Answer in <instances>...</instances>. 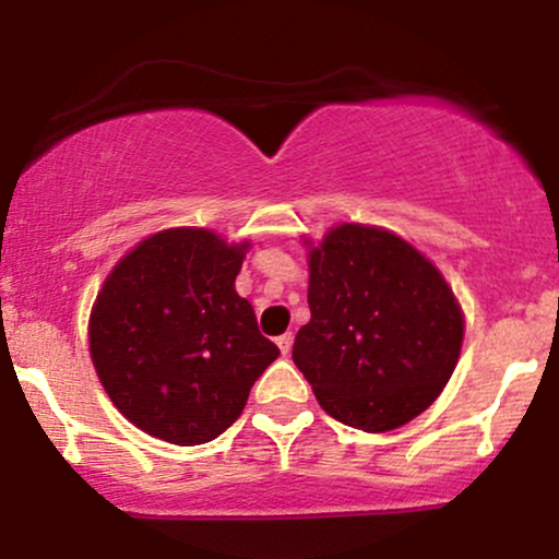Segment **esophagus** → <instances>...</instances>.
I'll return each mask as SVG.
<instances>
[{"instance_id": "1", "label": "esophagus", "mask_w": 559, "mask_h": 559, "mask_svg": "<svg viewBox=\"0 0 559 559\" xmlns=\"http://www.w3.org/2000/svg\"><path fill=\"white\" fill-rule=\"evenodd\" d=\"M275 344H278V349L284 352V355H288V352H292V344H294V333L292 331L281 333V336L275 338Z\"/></svg>"}]
</instances>
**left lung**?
<instances>
[{"label":"left lung","mask_w":559,"mask_h":559,"mask_svg":"<svg viewBox=\"0 0 559 559\" xmlns=\"http://www.w3.org/2000/svg\"><path fill=\"white\" fill-rule=\"evenodd\" d=\"M310 323L294 365L320 407L368 433L409 423L447 386L463 312L418 249L381 228H333L310 252Z\"/></svg>","instance_id":"8db88e82"}]
</instances>
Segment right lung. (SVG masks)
Here are the masks:
<instances>
[{
  "instance_id": "right-lung-1",
  "label": "right lung",
  "mask_w": 559,
  "mask_h": 559,
  "mask_svg": "<svg viewBox=\"0 0 559 559\" xmlns=\"http://www.w3.org/2000/svg\"><path fill=\"white\" fill-rule=\"evenodd\" d=\"M241 247L213 230L141 241L96 297L88 346L102 386L133 426L170 444L213 441L281 355L236 294Z\"/></svg>"
}]
</instances>
